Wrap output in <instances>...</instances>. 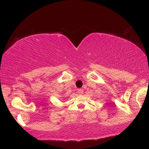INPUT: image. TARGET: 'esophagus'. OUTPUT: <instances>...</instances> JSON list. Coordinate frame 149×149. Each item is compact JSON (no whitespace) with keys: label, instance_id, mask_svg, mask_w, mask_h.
<instances>
[{"label":"esophagus","instance_id":"esophagus-1","mask_svg":"<svg viewBox=\"0 0 149 149\" xmlns=\"http://www.w3.org/2000/svg\"><path fill=\"white\" fill-rule=\"evenodd\" d=\"M77 93L79 95H82L83 93H84V90L81 89H77Z\"/></svg>","mask_w":149,"mask_h":149}]
</instances>
